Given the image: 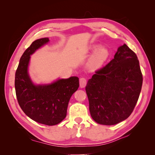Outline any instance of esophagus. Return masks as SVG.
Returning a JSON list of instances; mask_svg holds the SVG:
<instances>
[{"label": "esophagus", "mask_w": 155, "mask_h": 155, "mask_svg": "<svg viewBox=\"0 0 155 155\" xmlns=\"http://www.w3.org/2000/svg\"><path fill=\"white\" fill-rule=\"evenodd\" d=\"M87 85V79L84 78H81L79 79V85L81 88H84Z\"/></svg>", "instance_id": "1"}]
</instances>
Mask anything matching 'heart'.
I'll return each mask as SVG.
<instances>
[{
  "label": "heart",
  "instance_id": "obj_1",
  "mask_svg": "<svg viewBox=\"0 0 155 155\" xmlns=\"http://www.w3.org/2000/svg\"><path fill=\"white\" fill-rule=\"evenodd\" d=\"M98 45H92L90 50L94 51L88 61V67L91 70H96L101 68L109 57V51L105 46H100Z\"/></svg>",
  "mask_w": 155,
  "mask_h": 155
}]
</instances>
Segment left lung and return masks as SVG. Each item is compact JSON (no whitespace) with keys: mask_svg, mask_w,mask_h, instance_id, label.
Segmentation results:
<instances>
[{"mask_svg":"<svg viewBox=\"0 0 155 155\" xmlns=\"http://www.w3.org/2000/svg\"><path fill=\"white\" fill-rule=\"evenodd\" d=\"M143 77L136 54L125 44L114 59L88 79L85 87L92 119L112 125L131 114L141 92Z\"/></svg>","mask_w":155,"mask_h":155,"instance_id":"obj_1","label":"left lung"}]
</instances>
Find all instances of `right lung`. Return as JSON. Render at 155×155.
<instances>
[{
	"label": "right lung",
	"mask_w": 155,
	"mask_h": 155,
	"mask_svg": "<svg viewBox=\"0 0 155 155\" xmlns=\"http://www.w3.org/2000/svg\"><path fill=\"white\" fill-rule=\"evenodd\" d=\"M50 41L48 37L33 42L20 59L15 72L17 101L23 112L39 124L55 125L67 116L68 102L79 87V78L59 79L49 84L35 85L28 74L30 55Z\"/></svg>",
	"instance_id": "1"
}]
</instances>
